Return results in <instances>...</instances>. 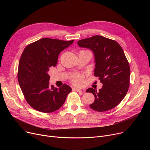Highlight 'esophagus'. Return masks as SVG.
<instances>
[{
    "mask_svg": "<svg viewBox=\"0 0 150 150\" xmlns=\"http://www.w3.org/2000/svg\"><path fill=\"white\" fill-rule=\"evenodd\" d=\"M73 89V91H76V92H84L83 91H82L81 89H78V88H73L72 89Z\"/></svg>",
    "mask_w": 150,
    "mask_h": 150,
    "instance_id": "esophagus-1",
    "label": "esophagus"
}]
</instances>
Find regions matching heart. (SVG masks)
<instances>
[{
  "instance_id": "b5f03b06",
  "label": "heart",
  "mask_w": 150,
  "mask_h": 150,
  "mask_svg": "<svg viewBox=\"0 0 150 150\" xmlns=\"http://www.w3.org/2000/svg\"><path fill=\"white\" fill-rule=\"evenodd\" d=\"M83 76L81 75H74L71 78V82L74 85L80 86L83 83Z\"/></svg>"
}]
</instances>
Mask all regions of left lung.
I'll list each match as a JSON object with an SVG mask.
<instances>
[{
  "mask_svg": "<svg viewBox=\"0 0 150 150\" xmlns=\"http://www.w3.org/2000/svg\"><path fill=\"white\" fill-rule=\"evenodd\" d=\"M80 47L91 49L94 54V75L98 77L103 87L99 91L92 88L95 101L89 105L94 111L104 112L114 108L123 100L129 86L130 67L124 52L117 42L96 35L78 41Z\"/></svg>",
  "mask_w": 150,
  "mask_h": 150,
  "instance_id": "obj_1",
  "label": "left lung"
}]
</instances>
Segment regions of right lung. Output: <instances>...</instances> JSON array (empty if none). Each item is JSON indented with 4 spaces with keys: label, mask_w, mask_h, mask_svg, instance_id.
I'll use <instances>...</instances> for the list:
<instances>
[{
    "label": "right lung",
    "mask_w": 150,
    "mask_h": 150,
    "mask_svg": "<svg viewBox=\"0 0 150 150\" xmlns=\"http://www.w3.org/2000/svg\"><path fill=\"white\" fill-rule=\"evenodd\" d=\"M74 40L65 41L44 38L28 44L21 57L18 79L27 103L38 111L50 113L59 109L72 91L64 84L59 88L49 85V68L55 67L61 52Z\"/></svg>",
    "instance_id": "add662e5"
}]
</instances>
